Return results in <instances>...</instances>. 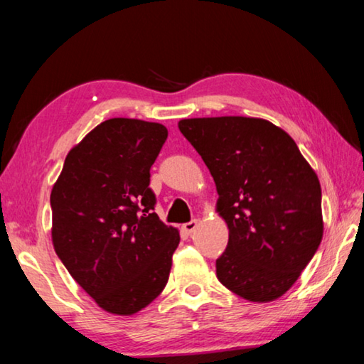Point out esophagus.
<instances>
[{
	"label": "esophagus",
	"instance_id": "esophagus-1",
	"mask_svg": "<svg viewBox=\"0 0 364 364\" xmlns=\"http://www.w3.org/2000/svg\"><path fill=\"white\" fill-rule=\"evenodd\" d=\"M197 226H199V220H191V221H188V223L183 225V230L186 234H193Z\"/></svg>",
	"mask_w": 364,
	"mask_h": 364
}]
</instances>
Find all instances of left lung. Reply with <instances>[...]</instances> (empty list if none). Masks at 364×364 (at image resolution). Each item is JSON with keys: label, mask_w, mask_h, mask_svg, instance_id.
Returning <instances> with one entry per match:
<instances>
[{"label": "left lung", "mask_w": 364, "mask_h": 364, "mask_svg": "<svg viewBox=\"0 0 364 364\" xmlns=\"http://www.w3.org/2000/svg\"><path fill=\"white\" fill-rule=\"evenodd\" d=\"M213 176L217 212L230 230L217 278L249 301L281 297L323 239L321 186L295 141L252 117L178 123Z\"/></svg>", "instance_id": "8db88e82"}]
</instances>
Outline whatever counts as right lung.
<instances>
[{
    "label": "right lung",
    "instance_id": "obj_1",
    "mask_svg": "<svg viewBox=\"0 0 364 364\" xmlns=\"http://www.w3.org/2000/svg\"><path fill=\"white\" fill-rule=\"evenodd\" d=\"M168 136L160 123L109 119L67 154L51 191L53 245L83 291L130 316L157 299L180 244L160 221L151 167Z\"/></svg>",
    "mask_w": 364,
    "mask_h": 364
}]
</instances>
